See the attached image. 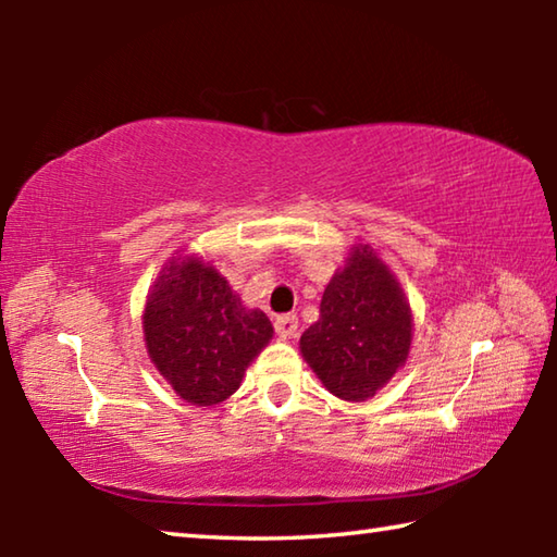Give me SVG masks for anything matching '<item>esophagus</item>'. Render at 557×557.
<instances>
[{
	"instance_id": "34e87169",
	"label": "esophagus",
	"mask_w": 557,
	"mask_h": 557,
	"mask_svg": "<svg viewBox=\"0 0 557 557\" xmlns=\"http://www.w3.org/2000/svg\"><path fill=\"white\" fill-rule=\"evenodd\" d=\"M275 332L280 336H295L297 334V317L295 314H280L275 319Z\"/></svg>"
}]
</instances>
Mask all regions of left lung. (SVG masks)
I'll list each match as a JSON object with an SVG mask.
<instances>
[{
	"label": "left lung",
	"instance_id": "obj_1",
	"mask_svg": "<svg viewBox=\"0 0 557 557\" xmlns=\"http://www.w3.org/2000/svg\"><path fill=\"white\" fill-rule=\"evenodd\" d=\"M412 317L398 282L366 245L324 289L319 319L299 338L301 356L329 393L366 400L408 358Z\"/></svg>",
	"mask_w": 557,
	"mask_h": 557
}]
</instances>
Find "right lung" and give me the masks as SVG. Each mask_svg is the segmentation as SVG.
<instances>
[{"mask_svg": "<svg viewBox=\"0 0 557 557\" xmlns=\"http://www.w3.org/2000/svg\"><path fill=\"white\" fill-rule=\"evenodd\" d=\"M145 342L178 398L215 405L243 381L248 363L272 338L270 319L245 309L215 268L174 260L145 307Z\"/></svg>", "mask_w": 557, "mask_h": 557, "instance_id": "right-lung-1", "label": "right lung"}]
</instances>
